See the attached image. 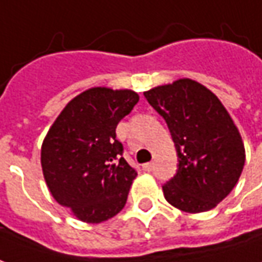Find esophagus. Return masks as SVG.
<instances>
[{"mask_svg":"<svg viewBox=\"0 0 262 262\" xmlns=\"http://www.w3.org/2000/svg\"><path fill=\"white\" fill-rule=\"evenodd\" d=\"M143 170H146V172H152V170H154V163H152V162L145 163V165H143Z\"/></svg>","mask_w":262,"mask_h":262,"instance_id":"obj_1","label":"esophagus"}]
</instances>
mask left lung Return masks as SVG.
I'll list each match as a JSON object with an SVG mask.
<instances>
[{
  "mask_svg": "<svg viewBox=\"0 0 262 262\" xmlns=\"http://www.w3.org/2000/svg\"><path fill=\"white\" fill-rule=\"evenodd\" d=\"M143 94L165 119L176 147V175L162 186L166 201L189 213L215 208L234 189L245 163L243 139L227 108L191 79Z\"/></svg>",
  "mask_w": 262,
  "mask_h": 262,
  "instance_id": "obj_1",
  "label": "left lung"
}]
</instances>
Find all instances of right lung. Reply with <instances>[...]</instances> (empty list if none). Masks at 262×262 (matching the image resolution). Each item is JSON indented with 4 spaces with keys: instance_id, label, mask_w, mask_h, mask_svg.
<instances>
[{
    "instance_id": "add662e5",
    "label": "right lung",
    "mask_w": 262,
    "mask_h": 262,
    "mask_svg": "<svg viewBox=\"0 0 262 262\" xmlns=\"http://www.w3.org/2000/svg\"><path fill=\"white\" fill-rule=\"evenodd\" d=\"M138 101L132 90L89 89L69 101L42 142L50 192L80 221L99 224L126 205L138 172L122 156L116 127Z\"/></svg>"
}]
</instances>
